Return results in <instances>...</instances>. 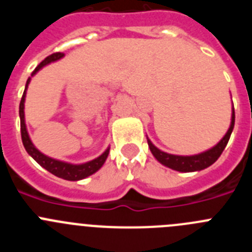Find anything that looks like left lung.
I'll list each match as a JSON object with an SVG mask.
<instances>
[{
    "label": "left lung",
    "instance_id": "left-lung-1",
    "mask_svg": "<svg viewBox=\"0 0 252 252\" xmlns=\"http://www.w3.org/2000/svg\"><path fill=\"white\" fill-rule=\"evenodd\" d=\"M233 126H235V110L232 108V119H231V126L227 131V133L223 136V139L218 142L215 148L209 149V150L204 151V153L198 154V155H192V157H179V155H171V154H166L164 151L159 150L158 148L153 145V142L148 140L149 148H150L151 153L155 157L158 161H160L162 165L168 166V168L173 169L177 171H197L206 169L211 166L218 158L221 157L222 151L226 148L227 142L230 140L231 133H232Z\"/></svg>",
    "mask_w": 252,
    "mask_h": 252
}]
</instances>
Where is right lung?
<instances>
[{
	"mask_svg": "<svg viewBox=\"0 0 252 252\" xmlns=\"http://www.w3.org/2000/svg\"><path fill=\"white\" fill-rule=\"evenodd\" d=\"M63 53H54V54L49 55L45 59L39 64V65L35 68V70L32 72L31 77L43 68L46 64L51 63V62H55V60L60 59L63 57ZM31 77L29 78L28 82H26L25 91H24V94H22L21 102H20V124H21V139L22 144H24V148L26 149L29 155H31V158L43 166L44 169H46L48 171H50L51 174H54L55 177H59L62 179L65 180H81L84 179V178L90 177L93 173L98 170L102 165L106 161L107 157H108V153H110V149H107L101 157H98L97 159L92 160V161L84 162V164H79V165H73V164H69V162L59 161V160L51 159V158L46 157L43 153H40L36 148L34 146V144L31 142L30 137H29L28 130H26V125H25V115H24V103H25V95H26V90H28V86L30 83Z\"/></svg>",
	"mask_w": 252,
	"mask_h": 252,
	"instance_id": "right-lung-1",
	"label": "right lung"
}]
</instances>
